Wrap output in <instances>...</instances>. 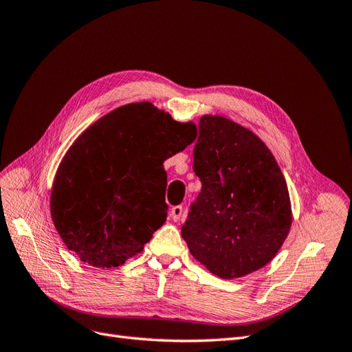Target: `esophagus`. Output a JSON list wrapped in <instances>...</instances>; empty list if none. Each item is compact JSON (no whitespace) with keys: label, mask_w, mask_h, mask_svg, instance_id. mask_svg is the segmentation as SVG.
<instances>
[{"label":"esophagus","mask_w":352,"mask_h":352,"mask_svg":"<svg viewBox=\"0 0 352 352\" xmlns=\"http://www.w3.org/2000/svg\"><path fill=\"white\" fill-rule=\"evenodd\" d=\"M182 214H184V207L182 206H175V207H172V210H170V216H172V219L175 221L180 220Z\"/></svg>","instance_id":"esophagus-1"}]
</instances>
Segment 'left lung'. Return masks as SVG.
<instances>
[{"instance_id":"left-lung-1","label":"left lung","mask_w":352,"mask_h":352,"mask_svg":"<svg viewBox=\"0 0 352 352\" xmlns=\"http://www.w3.org/2000/svg\"><path fill=\"white\" fill-rule=\"evenodd\" d=\"M194 148L201 192L182 238L221 279L264 267L291 229V201L273 154L258 136L221 116H202Z\"/></svg>"}]
</instances>
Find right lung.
<instances>
[{
    "label": "right lung",
    "mask_w": 352,
    "mask_h": 352,
    "mask_svg": "<svg viewBox=\"0 0 352 352\" xmlns=\"http://www.w3.org/2000/svg\"><path fill=\"white\" fill-rule=\"evenodd\" d=\"M151 102H132L91 124L61 160L51 217L66 247L92 267H119L167 217L164 160L195 140Z\"/></svg>",
    "instance_id": "add662e5"
}]
</instances>
